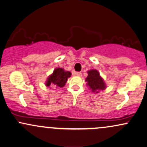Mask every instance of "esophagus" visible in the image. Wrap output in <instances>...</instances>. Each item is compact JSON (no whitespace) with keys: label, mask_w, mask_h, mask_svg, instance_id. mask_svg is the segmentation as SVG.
I'll return each mask as SVG.
<instances>
[{"label":"esophagus","mask_w":147,"mask_h":147,"mask_svg":"<svg viewBox=\"0 0 147 147\" xmlns=\"http://www.w3.org/2000/svg\"><path fill=\"white\" fill-rule=\"evenodd\" d=\"M76 75L78 76V77H81L82 76V73L81 72H76Z\"/></svg>","instance_id":"obj_1"}]
</instances>
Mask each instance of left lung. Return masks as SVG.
<instances>
[{"mask_svg":"<svg viewBox=\"0 0 147 147\" xmlns=\"http://www.w3.org/2000/svg\"><path fill=\"white\" fill-rule=\"evenodd\" d=\"M88 76L85 79L87 85L93 92H99V90H104L106 88V85L102 78L100 77L99 72L96 69L89 70Z\"/></svg>","mask_w":147,"mask_h":147,"instance_id":"left-lung-1","label":"left lung"}]
</instances>
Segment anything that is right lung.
<instances>
[{
    "mask_svg": "<svg viewBox=\"0 0 147 147\" xmlns=\"http://www.w3.org/2000/svg\"><path fill=\"white\" fill-rule=\"evenodd\" d=\"M70 75H71L70 72L65 71L62 68H55L53 70V74L48 77L45 85L48 87L52 84L58 87H63Z\"/></svg>",
    "mask_w": 147,
    "mask_h": 147,
    "instance_id": "add662e5",
    "label": "right lung"
}]
</instances>
